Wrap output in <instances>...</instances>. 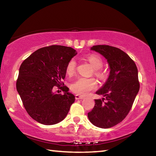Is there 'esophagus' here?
I'll return each instance as SVG.
<instances>
[{
	"label": "esophagus",
	"instance_id": "esophagus-1",
	"mask_svg": "<svg viewBox=\"0 0 156 156\" xmlns=\"http://www.w3.org/2000/svg\"><path fill=\"white\" fill-rule=\"evenodd\" d=\"M75 98H76V100H80V99H83L84 96H80V95H78V94H76L75 96Z\"/></svg>",
	"mask_w": 156,
	"mask_h": 156
}]
</instances>
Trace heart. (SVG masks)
<instances>
[{
  "instance_id": "obj_1",
  "label": "heart",
  "mask_w": 156,
  "mask_h": 156,
  "mask_svg": "<svg viewBox=\"0 0 156 156\" xmlns=\"http://www.w3.org/2000/svg\"><path fill=\"white\" fill-rule=\"evenodd\" d=\"M88 61L90 62L92 67L95 69V74L99 77L103 76V72L100 70V68L102 67L103 61L98 55L91 54L87 56ZM76 62L74 59L70 60L68 62L66 67V73L68 75L72 76L76 72ZM71 89L76 94L83 95H87L91 90L97 87V82L93 78H78L77 80L71 84Z\"/></svg>"
}]
</instances>
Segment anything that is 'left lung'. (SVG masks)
<instances>
[{
    "label": "left lung",
    "mask_w": 156,
    "mask_h": 156,
    "mask_svg": "<svg viewBox=\"0 0 156 156\" xmlns=\"http://www.w3.org/2000/svg\"><path fill=\"white\" fill-rule=\"evenodd\" d=\"M91 50L107 59L110 72L103 86L96 92L105 98L95 100L88 118L98 127L110 128L122 122L131 109L140 89L138 69L128 54L117 47L95 45Z\"/></svg>",
    "instance_id": "8db88e82"
}]
</instances>
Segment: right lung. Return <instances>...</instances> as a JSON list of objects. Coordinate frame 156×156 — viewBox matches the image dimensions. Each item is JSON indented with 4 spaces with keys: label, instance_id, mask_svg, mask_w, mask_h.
Wrapping results in <instances>:
<instances>
[{
    "label": "right lung",
    "instance_id": "obj_1",
    "mask_svg": "<svg viewBox=\"0 0 156 156\" xmlns=\"http://www.w3.org/2000/svg\"><path fill=\"white\" fill-rule=\"evenodd\" d=\"M77 54L72 47L51 45L41 48L21 64L16 89L23 106L34 120L44 125L61 122L67 116L75 96L62 80L68 62ZM57 86L64 94L52 91Z\"/></svg>",
    "mask_w": 156,
    "mask_h": 156
}]
</instances>
